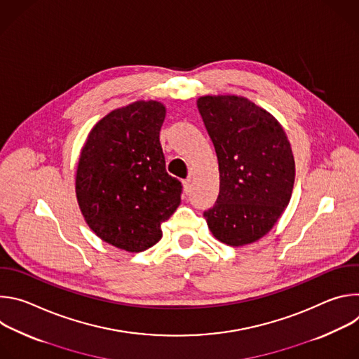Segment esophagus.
Here are the masks:
<instances>
[{
  "mask_svg": "<svg viewBox=\"0 0 359 359\" xmlns=\"http://www.w3.org/2000/svg\"><path fill=\"white\" fill-rule=\"evenodd\" d=\"M190 190H191V180L189 179V180H184V182H183V191H184L186 194H189Z\"/></svg>",
  "mask_w": 359,
  "mask_h": 359,
  "instance_id": "34e87169",
  "label": "esophagus"
}]
</instances>
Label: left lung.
I'll return each instance as SVG.
<instances>
[{
  "label": "left lung",
  "instance_id": "obj_1",
  "mask_svg": "<svg viewBox=\"0 0 359 359\" xmlns=\"http://www.w3.org/2000/svg\"><path fill=\"white\" fill-rule=\"evenodd\" d=\"M197 109L215 144L220 191L204 212L212 234L233 247L266 236L288 206L295 163L283 125L237 95H206Z\"/></svg>",
  "mask_w": 359,
  "mask_h": 359
}]
</instances>
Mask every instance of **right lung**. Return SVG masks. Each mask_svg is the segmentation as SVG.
Masks as SVG:
<instances>
[{
  "mask_svg": "<svg viewBox=\"0 0 359 359\" xmlns=\"http://www.w3.org/2000/svg\"><path fill=\"white\" fill-rule=\"evenodd\" d=\"M165 118L159 100L118 108L93 125L78 159L75 193L86 224L129 252L155 245L180 204L182 183L168 175L159 140Z\"/></svg>",
  "mask_w": 359,
  "mask_h": 359,
  "instance_id": "add662e5",
  "label": "right lung"
}]
</instances>
